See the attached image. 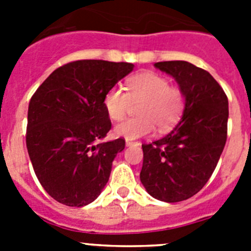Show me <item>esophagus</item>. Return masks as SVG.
<instances>
[{
	"instance_id": "1",
	"label": "esophagus",
	"mask_w": 251,
	"mask_h": 251,
	"mask_svg": "<svg viewBox=\"0 0 251 251\" xmlns=\"http://www.w3.org/2000/svg\"><path fill=\"white\" fill-rule=\"evenodd\" d=\"M126 145H127V146H138V145H139V142L129 141V139H127V141H126Z\"/></svg>"
}]
</instances>
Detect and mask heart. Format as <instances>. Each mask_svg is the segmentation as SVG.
I'll return each mask as SVG.
<instances>
[{"instance_id":"1","label":"heart","mask_w":251,"mask_h":251,"mask_svg":"<svg viewBox=\"0 0 251 251\" xmlns=\"http://www.w3.org/2000/svg\"><path fill=\"white\" fill-rule=\"evenodd\" d=\"M125 90L113 86L105 93L103 105L112 121H122L132 103H139L138 117L126 119L115 127V134L127 139L148 136L157 126L159 132L175 127L185 110L186 97L178 86L170 85L167 77L143 72L127 79Z\"/></svg>"}]
</instances>
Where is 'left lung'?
<instances>
[{
  "label": "left lung",
  "instance_id": "left-lung-1",
  "mask_svg": "<svg viewBox=\"0 0 251 251\" xmlns=\"http://www.w3.org/2000/svg\"><path fill=\"white\" fill-rule=\"evenodd\" d=\"M186 97L182 119L163 138L143 143L141 182L165 202L187 200L206 185L227 138L229 101L211 74L187 61H161Z\"/></svg>",
  "mask_w": 251,
  "mask_h": 251
}]
</instances>
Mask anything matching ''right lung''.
Masks as SVG:
<instances>
[{
    "mask_svg": "<svg viewBox=\"0 0 251 251\" xmlns=\"http://www.w3.org/2000/svg\"><path fill=\"white\" fill-rule=\"evenodd\" d=\"M133 66L76 60L54 70L31 97L26 147L37 179L57 202L85 206L108 182L126 141L101 142L112 128L103 99Z\"/></svg>",
    "mask_w": 251,
    "mask_h": 251,
    "instance_id": "right-lung-1",
    "label": "right lung"
}]
</instances>
